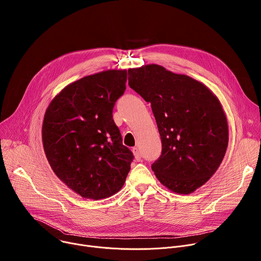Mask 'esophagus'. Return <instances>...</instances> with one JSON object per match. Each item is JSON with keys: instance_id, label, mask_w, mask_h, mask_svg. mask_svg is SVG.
I'll return each mask as SVG.
<instances>
[{"instance_id": "obj_1", "label": "esophagus", "mask_w": 261, "mask_h": 261, "mask_svg": "<svg viewBox=\"0 0 261 261\" xmlns=\"http://www.w3.org/2000/svg\"><path fill=\"white\" fill-rule=\"evenodd\" d=\"M133 154H134L135 159H136L137 161H141V153H140V151H139V148L134 147V148H133Z\"/></svg>"}]
</instances>
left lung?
<instances>
[{
  "instance_id": "obj_1",
  "label": "left lung",
  "mask_w": 261,
  "mask_h": 261,
  "mask_svg": "<svg viewBox=\"0 0 261 261\" xmlns=\"http://www.w3.org/2000/svg\"><path fill=\"white\" fill-rule=\"evenodd\" d=\"M129 87L151 103L162 141L152 164L169 190L190 194L217 171L228 144L218 98L201 83L152 64L128 70Z\"/></svg>"
}]
</instances>
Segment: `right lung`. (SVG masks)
Returning <instances> with one entry per match:
<instances>
[{
    "instance_id": "add662e5",
    "label": "right lung",
    "mask_w": 261,
    "mask_h": 261,
    "mask_svg": "<svg viewBox=\"0 0 261 261\" xmlns=\"http://www.w3.org/2000/svg\"><path fill=\"white\" fill-rule=\"evenodd\" d=\"M127 71L107 70L67 86L50 102L42 125L46 158L58 177L85 198L119 192L133 153L113 119Z\"/></svg>"
}]
</instances>
